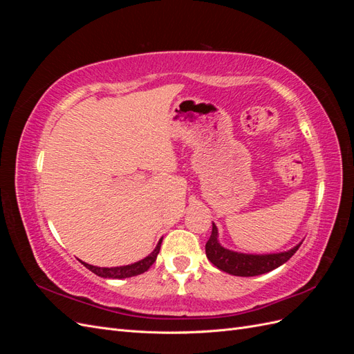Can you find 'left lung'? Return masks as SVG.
Here are the masks:
<instances>
[{
  "label": "left lung",
  "instance_id": "left-lung-1",
  "mask_svg": "<svg viewBox=\"0 0 354 354\" xmlns=\"http://www.w3.org/2000/svg\"><path fill=\"white\" fill-rule=\"evenodd\" d=\"M299 242L294 248L274 252V254H243L224 248L218 242V230L212 223L211 236L205 245V252L208 260L217 267V269L233 276H259L267 272H272L277 267L286 263L299 248Z\"/></svg>",
  "mask_w": 354,
  "mask_h": 354
}]
</instances>
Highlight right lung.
<instances>
[{
	"label": "right lung",
	"mask_w": 354,
	"mask_h": 354,
	"mask_svg": "<svg viewBox=\"0 0 354 354\" xmlns=\"http://www.w3.org/2000/svg\"><path fill=\"white\" fill-rule=\"evenodd\" d=\"M160 242L162 239H159L156 248L149 254L147 257H145L143 260L133 263V264H128V266H120V267H97V266H91L87 263H82L85 267H87L88 270H91L94 274H97L100 277H106V279H125V277H131V276H137V274H142L145 272L149 270V267H151L156 257L159 254L160 250Z\"/></svg>",
	"instance_id": "obj_1"
}]
</instances>
